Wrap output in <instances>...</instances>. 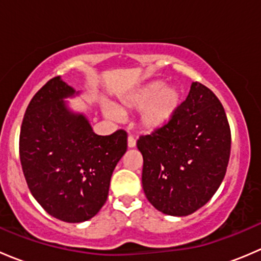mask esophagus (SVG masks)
<instances>
[{
  "label": "esophagus",
  "instance_id": "34e87169",
  "mask_svg": "<svg viewBox=\"0 0 261 261\" xmlns=\"http://www.w3.org/2000/svg\"><path fill=\"white\" fill-rule=\"evenodd\" d=\"M127 145H128V147H134V146L136 145V140H135V138H134V136L128 135V138H127Z\"/></svg>",
  "mask_w": 261,
  "mask_h": 261
}]
</instances>
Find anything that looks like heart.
Returning <instances> with one entry per match:
<instances>
[{
	"label": "heart",
	"mask_w": 261,
	"mask_h": 261,
	"mask_svg": "<svg viewBox=\"0 0 261 261\" xmlns=\"http://www.w3.org/2000/svg\"><path fill=\"white\" fill-rule=\"evenodd\" d=\"M183 96L179 88L167 86L163 81H154L121 98V106L126 110H143L140 115L141 125L149 130H155L167 125L177 115ZM106 115L120 117L121 111L109 107Z\"/></svg>",
	"instance_id": "b5f03b06"
}]
</instances>
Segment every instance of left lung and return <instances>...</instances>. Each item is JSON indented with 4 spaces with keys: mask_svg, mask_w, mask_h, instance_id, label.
Instances as JSON below:
<instances>
[{
    "mask_svg": "<svg viewBox=\"0 0 261 261\" xmlns=\"http://www.w3.org/2000/svg\"><path fill=\"white\" fill-rule=\"evenodd\" d=\"M136 145L147 201L165 215L188 216L212 198L225 178L230 125L216 94L193 82L172 121L141 135Z\"/></svg>",
    "mask_w": 261,
    "mask_h": 261,
    "instance_id": "left-lung-1",
    "label": "left lung"
}]
</instances>
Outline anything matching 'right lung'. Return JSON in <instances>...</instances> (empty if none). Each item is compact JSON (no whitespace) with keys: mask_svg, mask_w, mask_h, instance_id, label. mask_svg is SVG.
Listing matches in <instances>:
<instances>
[{"mask_svg":"<svg viewBox=\"0 0 261 261\" xmlns=\"http://www.w3.org/2000/svg\"><path fill=\"white\" fill-rule=\"evenodd\" d=\"M78 94L54 77L29 103L20 131V160L34 198L53 217L83 222L106 203L110 180L127 149V134L93 133L88 120L68 109Z\"/></svg>","mask_w":261,"mask_h":261,"instance_id":"obj_1","label":"right lung"}]
</instances>
